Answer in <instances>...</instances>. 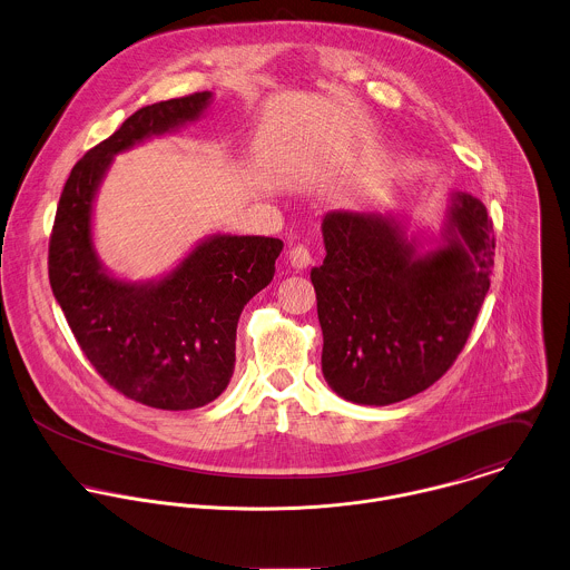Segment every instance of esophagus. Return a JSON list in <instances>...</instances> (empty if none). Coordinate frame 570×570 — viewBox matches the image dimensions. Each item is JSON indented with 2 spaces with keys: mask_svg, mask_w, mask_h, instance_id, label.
<instances>
[{
  "mask_svg": "<svg viewBox=\"0 0 570 570\" xmlns=\"http://www.w3.org/2000/svg\"><path fill=\"white\" fill-rule=\"evenodd\" d=\"M313 262V255L306 246H295L291 253H288V264L295 268V271H304L308 268Z\"/></svg>",
  "mask_w": 570,
  "mask_h": 570,
  "instance_id": "1",
  "label": "esophagus"
}]
</instances>
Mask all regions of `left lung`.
Masks as SVG:
<instances>
[{"label":"left lung","instance_id":"left-lung-1","mask_svg":"<svg viewBox=\"0 0 570 570\" xmlns=\"http://www.w3.org/2000/svg\"><path fill=\"white\" fill-rule=\"evenodd\" d=\"M322 237L326 257L311 282L328 386L362 406L426 391L458 360L491 286L487 206L451 193L438 230H411L397 210H331Z\"/></svg>","mask_w":570,"mask_h":570}]
</instances>
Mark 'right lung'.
Wrapping results in <instances>:
<instances>
[{
	"label": "right lung",
	"instance_id": "add662e5",
	"mask_svg": "<svg viewBox=\"0 0 570 570\" xmlns=\"http://www.w3.org/2000/svg\"><path fill=\"white\" fill-rule=\"evenodd\" d=\"M213 92L150 104L132 112L70 170L48 248V279L95 371L121 395L161 411L217 400L235 368L242 308L266 288L284 242L215 233L170 271L130 282L101 262L95 202L117 155L202 119Z\"/></svg>",
	"mask_w": 570,
	"mask_h": 570
}]
</instances>
